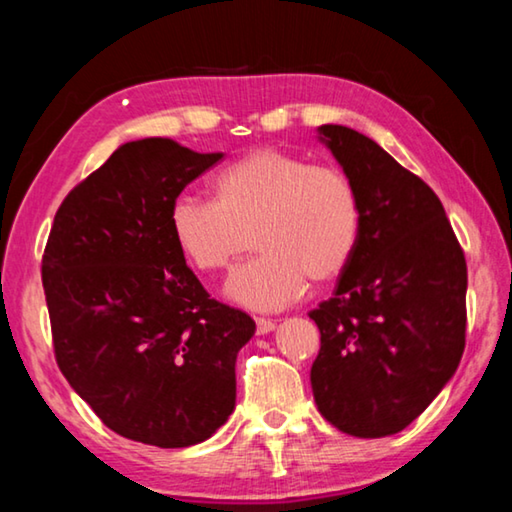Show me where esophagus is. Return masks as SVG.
Instances as JSON below:
<instances>
[{"label":"esophagus","mask_w":512,"mask_h":512,"mask_svg":"<svg viewBox=\"0 0 512 512\" xmlns=\"http://www.w3.org/2000/svg\"><path fill=\"white\" fill-rule=\"evenodd\" d=\"M255 327H257V334H268V332H273V329L277 327V323H275V320H271V318H257L255 320Z\"/></svg>","instance_id":"34e87169"}]
</instances>
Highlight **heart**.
Instances as JSON below:
<instances>
[{
  "mask_svg": "<svg viewBox=\"0 0 512 512\" xmlns=\"http://www.w3.org/2000/svg\"><path fill=\"white\" fill-rule=\"evenodd\" d=\"M212 201L180 194L169 207L173 241L201 273L225 271L253 235L262 255L239 266L225 296L273 311L348 268L361 237V198L348 173L259 146L214 173Z\"/></svg>",
  "mask_w": 512,
  "mask_h": 512,
  "instance_id": "1",
  "label": "heart"
}]
</instances>
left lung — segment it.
Segmentation results:
<instances>
[{
	"label": "left lung",
	"mask_w": 512,
	"mask_h": 512,
	"mask_svg": "<svg viewBox=\"0 0 512 512\" xmlns=\"http://www.w3.org/2000/svg\"><path fill=\"white\" fill-rule=\"evenodd\" d=\"M320 140L361 198V237L320 329L311 388L323 418L357 438L402 431L465 350L467 266L433 189L370 137L325 124Z\"/></svg>",
	"instance_id": "left-lung-1"
}]
</instances>
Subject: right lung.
Here are the masks:
<instances>
[{
    "mask_svg": "<svg viewBox=\"0 0 512 512\" xmlns=\"http://www.w3.org/2000/svg\"><path fill=\"white\" fill-rule=\"evenodd\" d=\"M223 153L128 142L60 203L42 255L60 372L119 436L203 443L235 409L244 311L210 298L173 241V198Z\"/></svg>",
    "mask_w": 512,
    "mask_h": 512,
    "instance_id": "obj_1",
    "label": "right lung"
}]
</instances>
